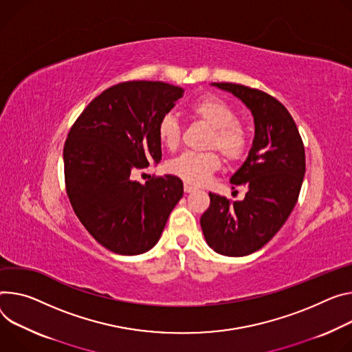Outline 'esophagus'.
Instances as JSON below:
<instances>
[{
	"instance_id": "obj_1",
	"label": "esophagus",
	"mask_w": 352,
	"mask_h": 352,
	"mask_svg": "<svg viewBox=\"0 0 352 352\" xmlns=\"http://www.w3.org/2000/svg\"><path fill=\"white\" fill-rule=\"evenodd\" d=\"M197 188L194 186V185H190V184H184V190L186 194H189V192H192V190H195Z\"/></svg>"
}]
</instances>
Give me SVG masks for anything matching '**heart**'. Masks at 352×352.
Returning <instances> with one entry per match:
<instances>
[{"label":"heart","mask_w":352,"mask_h":352,"mask_svg":"<svg viewBox=\"0 0 352 352\" xmlns=\"http://www.w3.org/2000/svg\"><path fill=\"white\" fill-rule=\"evenodd\" d=\"M190 118L208 126L206 147L217 148L228 162L234 163L244 157L248 148V133L245 127L236 120L233 108L214 95H202L188 107ZM181 124L178 119L167 113L158 122V140L166 148L174 151L181 143ZM221 158L216 150L204 153L185 151L170 160L167 168L171 174L189 184H204L220 168Z\"/></svg>","instance_id":"heart-1"}]
</instances>
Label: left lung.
Listing matches in <instances>:
<instances>
[{
  "instance_id": "left-lung-1",
  "label": "left lung",
  "mask_w": 352,
  "mask_h": 352,
  "mask_svg": "<svg viewBox=\"0 0 352 352\" xmlns=\"http://www.w3.org/2000/svg\"><path fill=\"white\" fill-rule=\"evenodd\" d=\"M213 85L247 105L255 135L247 160L230 179L247 186L245 198L232 202L210 192L201 228L216 252L243 257L264 247L294 210L306 170L305 146L291 113L270 94L233 82Z\"/></svg>"
}]
</instances>
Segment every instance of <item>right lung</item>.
Wrapping results in <instances>:
<instances>
[{"label":"right lung","mask_w":352,"mask_h":352,"mask_svg":"<svg viewBox=\"0 0 352 352\" xmlns=\"http://www.w3.org/2000/svg\"><path fill=\"white\" fill-rule=\"evenodd\" d=\"M182 95L163 81L119 82L88 104L67 135V197L88 233L112 252L138 255L154 247L182 198L175 175L144 185L133 178L162 160L157 126Z\"/></svg>","instance_id":"1"}]
</instances>
